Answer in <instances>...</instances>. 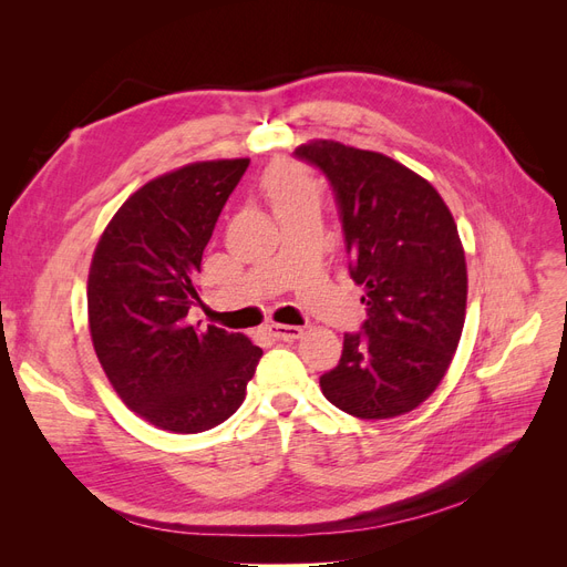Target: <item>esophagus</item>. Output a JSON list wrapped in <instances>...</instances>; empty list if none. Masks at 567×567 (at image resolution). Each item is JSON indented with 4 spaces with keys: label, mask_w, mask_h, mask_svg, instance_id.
I'll use <instances>...</instances> for the list:
<instances>
[{
    "label": "esophagus",
    "mask_w": 567,
    "mask_h": 567,
    "mask_svg": "<svg viewBox=\"0 0 567 567\" xmlns=\"http://www.w3.org/2000/svg\"><path fill=\"white\" fill-rule=\"evenodd\" d=\"M269 333L277 340H296L302 336V329L290 323H269Z\"/></svg>",
    "instance_id": "obj_1"
}]
</instances>
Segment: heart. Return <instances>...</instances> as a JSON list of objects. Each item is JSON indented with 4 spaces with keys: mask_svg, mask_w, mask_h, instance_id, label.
I'll return each mask as SVG.
<instances>
[{
    "mask_svg": "<svg viewBox=\"0 0 567 567\" xmlns=\"http://www.w3.org/2000/svg\"><path fill=\"white\" fill-rule=\"evenodd\" d=\"M265 188H267V196H269L274 208H279V205H286V203H293V200L317 196L315 184L310 179H305L300 173H296V169L288 165L274 167L267 175Z\"/></svg>",
    "mask_w": 567,
    "mask_h": 567,
    "instance_id": "obj_1",
    "label": "heart"
}]
</instances>
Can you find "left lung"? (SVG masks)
<instances>
[{
  "instance_id": "8db88e82",
  "label": "left lung",
  "mask_w": 567,
  "mask_h": 567,
  "mask_svg": "<svg viewBox=\"0 0 567 567\" xmlns=\"http://www.w3.org/2000/svg\"><path fill=\"white\" fill-rule=\"evenodd\" d=\"M293 156L329 179L367 319L346 333L323 398L357 419L416 409L447 373L466 319V255L435 188L383 153L312 142Z\"/></svg>"
}]
</instances>
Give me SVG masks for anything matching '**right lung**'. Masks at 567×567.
Instances as JSON below:
<instances>
[{
	"label": "right lung",
	"instance_id": "right-lung-1",
	"mask_svg": "<svg viewBox=\"0 0 567 567\" xmlns=\"http://www.w3.org/2000/svg\"><path fill=\"white\" fill-rule=\"evenodd\" d=\"M248 163H194L151 179L94 250L87 310L99 362L120 400L169 433L225 423L262 357L241 333L188 321L203 250Z\"/></svg>",
	"mask_w": 567,
	"mask_h": 567
}]
</instances>
